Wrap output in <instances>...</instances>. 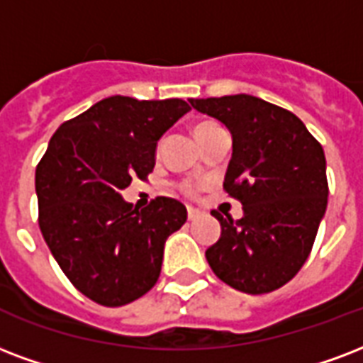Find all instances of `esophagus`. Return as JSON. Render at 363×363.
<instances>
[{"mask_svg": "<svg viewBox=\"0 0 363 363\" xmlns=\"http://www.w3.org/2000/svg\"><path fill=\"white\" fill-rule=\"evenodd\" d=\"M201 211L200 209H196V207L188 206V220H196V218L200 217Z\"/></svg>", "mask_w": 363, "mask_h": 363, "instance_id": "esophagus-1", "label": "esophagus"}]
</instances>
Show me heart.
I'll return each instance as SVG.
<instances>
[{
    "label": "heart",
    "instance_id": "obj_1",
    "mask_svg": "<svg viewBox=\"0 0 363 363\" xmlns=\"http://www.w3.org/2000/svg\"><path fill=\"white\" fill-rule=\"evenodd\" d=\"M218 127H220V125H217L215 121H200L198 125L194 127V135H196V138H201L203 135L215 131V129H218ZM184 190H186V192H190V194L194 192V188L190 186V184H186V186H184Z\"/></svg>",
    "mask_w": 363,
    "mask_h": 363
}]
</instances>
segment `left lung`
Masks as SVG:
<instances>
[{
  "label": "left lung",
  "instance_id": "obj_1",
  "mask_svg": "<svg viewBox=\"0 0 363 363\" xmlns=\"http://www.w3.org/2000/svg\"><path fill=\"white\" fill-rule=\"evenodd\" d=\"M190 104L232 133L223 186L243 206L240 220L213 211L220 238L206 251L209 267L218 280L249 295L286 286L311 255L328 207L322 145L297 116L257 96L190 99Z\"/></svg>",
  "mask_w": 363,
  "mask_h": 363
}]
</instances>
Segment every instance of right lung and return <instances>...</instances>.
Returning <instances> with one entry per match:
<instances>
[{"label":"right lung","mask_w":363,"mask_h":363,"mask_svg":"<svg viewBox=\"0 0 363 363\" xmlns=\"http://www.w3.org/2000/svg\"><path fill=\"white\" fill-rule=\"evenodd\" d=\"M188 110L181 99H102L57 129L35 167L43 240L77 291L102 306L150 291L165 240L186 223L179 200L162 196L138 211L121 190L152 173L157 140Z\"/></svg>","instance_id":"add662e5"}]
</instances>
